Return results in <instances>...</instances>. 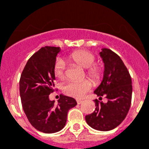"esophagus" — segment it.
<instances>
[{"label": "esophagus", "mask_w": 149, "mask_h": 149, "mask_svg": "<svg viewBox=\"0 0 149 149\" xmlns=\"http://www.w3.org/2000/svg\"><path fill=\"white\" fill-rule=\"evenodd\" d=\"M82 102H83V101H81V100H78V99L77 100V104H82Z\"/></svg>", "instance_id": "34e87169"}]
</instances>
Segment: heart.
<instances>
[{"label":"heart","mask_w":149,"mask_h":149,"mask_svg":"<svg viewBox=\"0 0 149 149\" xmlns=\"http://www.w3.org/2000/svg\"><path fill=\"white\" fill-rule=\"evenodd\" d=\"M71 61L74 62L81 67L86 68V73L95 83H99L104 75V68L98 64H93L95 62L94 55L86 51H77L71 54L68 56ZM65 63L59 58L54 65V73L56 78L63 80L65 78ZM93 84L89 80L81 81H69L63 86V93L74 98H81L89 91Z\"/></svg>","instance_id":"obj_1"}]
</instances>
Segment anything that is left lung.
Listing matches in <instances>:
<instances>
[{
  "instance_id": "obj_1",
  "label": "left lung",
  "mask_w": 149,
  "mask_h": 149,
  "mask_svg": "<svg viewBox=\"0 0 149 149\" xmlns=\"http://www.w3.org/2000/svg\"><path fill=\"white\" fill-rule=\"evenodd\" d=\"M104 65V76L94 93L99 98L105 96L107 102L95 100V110L86 116L87 124L93 129L108 131L119 125L127 116L131 103L132 81L127 68L119 56L108 48L99 53Z\"/></svg>"
}]
</instances>
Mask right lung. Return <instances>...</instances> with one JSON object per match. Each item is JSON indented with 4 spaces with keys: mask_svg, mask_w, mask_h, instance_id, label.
Wrapping results in <instances>:
<instances>
[{
    "mask_svg": "<svg viewBox=\"0 0 149 149\" xmlns=\"http://www.w3.org/2000/svg\"><path fill=\"white\" fill-rule=\"evenodd\" d=\"M60 47L45 46L28 60L22 73L19 90L22 107L33 127L53 134L65 127L68 111L77 105L72 97L61 94L56 104L49 99L54 92V65Z\"/></svg>",
    "mask_w": 149,
    "mask_h": 149,
    "instance_id": "1",
    "label": "right lung"
}]
</instances>
